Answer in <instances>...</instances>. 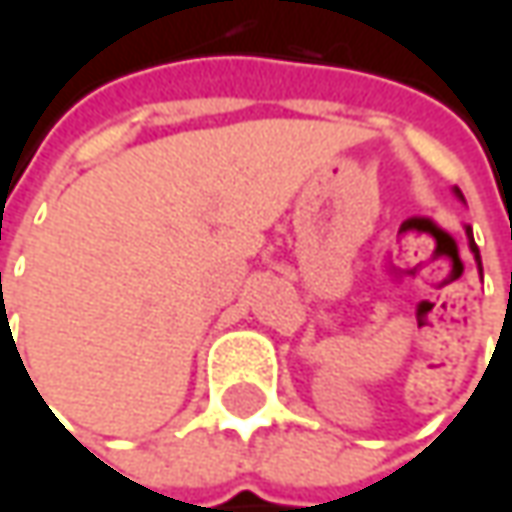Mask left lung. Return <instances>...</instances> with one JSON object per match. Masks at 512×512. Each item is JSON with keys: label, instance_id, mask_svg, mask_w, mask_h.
<instances>
[{"label": "left lung", "instance_id": "1", "mask_svg": "<svg viewBox=\"0 0 512 512\" xmlns=\"http://www.w3.org/2000/svg\"><path fill=\"white\" fill-rule=\"evenodd\" d=\"M455 194L464 199V194H461L458 188H455ZM466 237H469V249H472V255H475V263H478V272H481V255H478V246H475V240H472V228H469V226H466Z\"/></svg>", "mask_w": 512, "mask_h": 512}]
</instances>
